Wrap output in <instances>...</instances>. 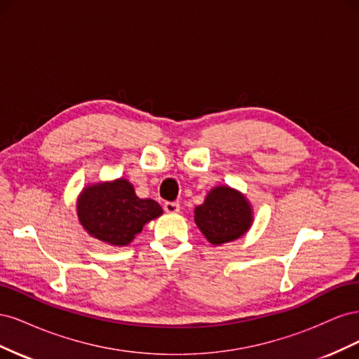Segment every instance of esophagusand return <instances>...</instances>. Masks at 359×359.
<instances>
[{"label":"esophagus","mask_w":359,"mask_h":359,"mask_svg":"<svg viewBox=\"0 0 359 359\" xmlns=\"http://www.w3.org/2000/svg\"><path fill=\"white\" fill-rule=\"evenodd\" d=\"M165 211L169 214H175L180 211V203L178 202H166L165 203Z\"/></svg>","instance_id":"34e87169"}]
</instances>
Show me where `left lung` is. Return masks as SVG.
<instances>
[{"mask_svg":"<svg viewBox=\"0 0 359 359\" xmlns=\"http://www.w3.org/2000/svg\"><path fill=\"white\" fill-rule=\"evenodd\" d=\"M194 222L211 244L231 243L244 235L252 224V208L241 193L215 187L194 210Z\"/></svg>","mask_w":359,"mask_h":359,"instance_id":"1","label":"left lung"}]
</instances>
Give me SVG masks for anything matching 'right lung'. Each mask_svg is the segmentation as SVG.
Returning <instances> with one entry per match:
<instances>
[{"mask_svg": "<svg viewBox=\"0 0 359 359\" xmlns=\"http://www.w3.org/2000/svg\"><path fill=\"white\" fill-rule=\"evenodd\" d=\"M153 199L136 196L126 180L86 187L78 201V217L88 233L112 245H127L145 223L161 215Z\"/></svg>", "mask_w": 359, "mask_h": 359, "instance_id": "add662e5", "label": "right lung"}]
</instances>
